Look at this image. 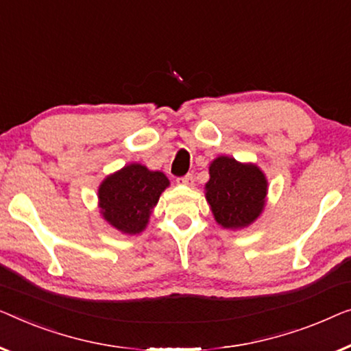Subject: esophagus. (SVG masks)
Instances as JSON below:
<instances>
[{
    "label": "esophagus",
    "instance_id": "obj_1",
    "mask_svg": "<svg viewBox=\"0 0 351 351\" xmlns=\"http://www.w3.org/2000/svg\"><path fill=\"white\" fill-rule=\"evenodd\" d=\"M176 181H178V182H180V184L192 186V184H194V176H192V173H187V175H184V176L178 178V180H176Z\"/></svg>",
    "mask_w": 351,
    "mask_h": 351
}]
</instances>
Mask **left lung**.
Segmentation results:
<instances>
[{
    "instance_id": "1",
    "label": "left lung",
    "mask_w": 351,
    "mask_h": 351,
    "mask_svg": "<svg viewBox=\"0 0 351 351\" xmlns=\"http://www.w3.org/2000/svg\"><path fill=\"white\" fill-rule=\"evenodd\" d=\"M205 189L215 219L226 229H239L253 223L263 211L267 181L256 165L221 156L210 165Z\"/></svg>"
}]
</instances>
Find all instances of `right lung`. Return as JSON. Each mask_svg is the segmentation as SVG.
<instances>
[{
    "instance_id": "right-lung-1",
    "label": "right lung",
    "mask_w": 351,
    "mask_h": 351,
    "mask_svg": "<svg viewBox=\"0 0 351 351\" xmlns=\"http://www.w3.org/2000/svg\"><path fill=\"white\" fill-rule=\"evenodd\" d=\"M170 182L160 171H149L140 164H130L108 176L98 191L101 215L108 223L125 234L145 229L162 191Z\"/></svg>"
}]
</instances>
